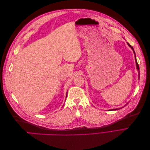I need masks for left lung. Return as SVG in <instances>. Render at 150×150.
I'll use <instances>...</instances> for the list:
<instances>
[{"label":"left lung","mask_w":150,"mask_h":150,"mask_svg":"<svg viewBox=\"0 0 150 150\" xmlns=\"http://www.w3.org/2000/svg\"><path fill=\"white\" fill-rule=\"evenodd\" d=\"M127 44H128V46L132 49V50L133 51V52H134V56H135V61H136V65H137V69H138V73H139V74H138V78H139V65H138V62H137V59H136V55H135V52H134V49H133V47L131 46V45L128 43V42H127ZM121 108H120V109H121ZM118 110V108H116V109H112V110H110L111 111H113V110Z\"/></svg>","instance_id":"obj_1"}]
</instances>
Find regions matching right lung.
<instances>
[{
  "label": "right lung",
  "instance_id": "right-lung-1",
  "mask_svg": "<svg viewBox=\"0 0 150 150\" xmlns=\"http://www.w3.org/2000/svg\"><path fill=\"white\" fill-rule=\"evenodd\" d=\"M66 97H67V95H66Z\"/></svg>",
  "mask_w": 150,
  "mask_h": 150
}]
</instances>
